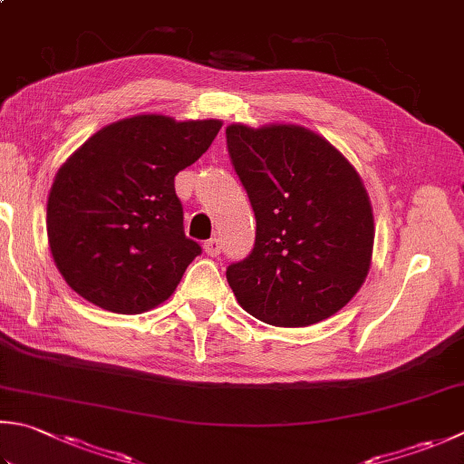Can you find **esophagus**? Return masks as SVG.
Instances as JSON below:
<instances>
[{"label": "esophagus", "mask_w": 464, "mask_h": 464, "mask_svg": "<svg viewBox=\"0 0 464 464\" xmlns=\"http://www.w3.org/2000/svg\"><path fill=\"white\" fill-rule=\"evenodd\" d=\"M204 250L208 256H218L222 252V240L220 238H209L204 242Z\"/></svg>", "instance_id": "esophagus-1"}]
</instances>
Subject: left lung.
Wrapping results in <instances>:
<instances>
[{"label": "left lung", "instance_id": "left-lung-1", "mask_svg": "<svg viewBox=\"0 0 464 464\" xmlns=\"http://www.w3.org/2000/svg\"><path fill=\"white\" fill-rule=\"evenodd\" d=\"M226 145L256 218L250 255L226 268L236 299L278 327L331 317L360 291L372 260L373 214L357 171L296 125H230Z\"/></svg>", "mask_w": 464, "mask_h": 464}]
</instances>
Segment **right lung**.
Segmentation results:
<instances>
[{
	"label": "right lung",
	"instance_id": "1",
	"mask_svg": "<svg viewBox=\"0 0 464 464\" xmlns=\"http://www.w3.org/2000/svg\"><path fill=\"white\" fill-rule=\"evenodd\" d=\"M222 123L139 115L101 129L58 169L48 242L70 288L112 313L135 314L176 291L202 246L183 232L176 194Z\"/></svg>",
	"mask_w": 464,
	"mask_h": 464
}]
</instances>
